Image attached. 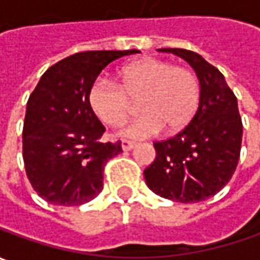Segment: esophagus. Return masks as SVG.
<instances>
[{
	"label": "esophagus",
	"mask_w": 260,
	"mask_h": 260,
	"mask_svg": "<svg viewBox=\"0 0 260 260\" xmlns=\"http://www.w3.org/2000/svg\"><path fill=\"white\" fill-rule=\"evenodd\" d=\"M134 147H135V142H134V141L122 139V149H123V151H131Z\"/></svg>",
	"instance_id": "34e87169"
}]
</instances>
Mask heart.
Wrapping results in <instances>:
<instances>
[{
  "label": "heart",
  "mask_w": 260,
  "mask_h": 260,
  "mask_svg": "<svg viewBox=\"0 0 260 260\" xmlns=\"http://www.w3.org/2000/svg\"><path fill=\"white\" fill-rule=\"evenodd\" d=\"M200 101L202 86L191 69L152 57L119 69L118 85L98 79L87 92L90 109L108 126L123 125L138 103L142 115L122 129L129 138L152 137L162 128L183 129L196 116Z\"/></svg>",
  "instance_id": "heart-1"
}]
</instances>
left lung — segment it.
<instances>
[{
    "label": "left lung",
    "mask_w": 260,
    "mask_h": 260,
    "mask_svg": "<svg viewBox=\"0 0 260 260\" xmlns=\"http://www.w3.org/2000/svg\"><path fill=\"white\" fill-rule=\"evenodd\" d=\"M190 63L202 86V101L181 132L155 141V159L145 168L149 190L168 200L203 202L219 192L235 174L243 125L237 99L223 75L209 61L185 49H161Z\"/></svg>",
    "instance_id": "1"
}]
</instances>
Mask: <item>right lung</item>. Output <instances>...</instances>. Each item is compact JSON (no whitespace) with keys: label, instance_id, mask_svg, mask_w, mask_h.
Listing matches in <instances>:
<instances>
[{"label":"right lung","instance_id":"1","mask_svg":"<svg viewBox=\"0 0 260 260\" xmlns=\"http://www.w3.org/2000/svg\"><path fill=\"white\" fill-rule=\"evenodd\" d=\"M138 50L82 51L44 72L27 102L23 159L34 191L54 206H80L103 188L106 162L121 141L102 142L105 126L87 102L99 73Z\"/></svg>","mask_w":260,"mask_h":260}]
</instances>
